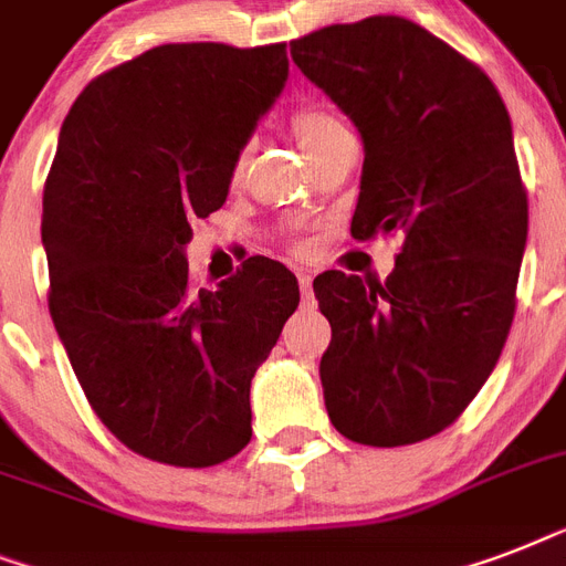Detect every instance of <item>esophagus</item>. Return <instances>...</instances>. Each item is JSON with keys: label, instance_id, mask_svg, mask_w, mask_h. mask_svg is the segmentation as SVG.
Returning a JSON list of instances; mask_svg holds the SVG:
<instances>
[{"label": "esophagus", "instance_id": "obj_1", "mask_svg": "<svg viewBox=\"0 0 566 566\" xmlns=\"http://www.w3.org/2000/svg\"><path fill=\"white\" fill-rule=\"evenodd\" d=\"M296 275H300L302 296H305V300H311V282H314V279H311V273H296Z\"/></svg>", "mask_w": 566, "mask_h": 566}]
</instances>
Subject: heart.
Returning a JSON list of instances; mask_svg holds the SVG:
<instances>
[{
	"label": "heart",
	"mask_w": 566,
	"mask_h": 566,
	"mask_svg": "<svg viewBox=\"0 0 566 566\" xmlns=\"http://www.w3.org/2000/svg\"><path fill=\"white\" fill-rule=\"evenodd\" d=\"M291 128H293V135H296V140H300L302 149H305V155H314L319 146H326L332 137L346 132L344 123H340L332 111L319 108V105H308V108L296 111V114L291 117ZM243 167H247V153H238L231 172L240 176Z\"/></svg>",
	"instance_id": "obj_1"
}]
</instances>
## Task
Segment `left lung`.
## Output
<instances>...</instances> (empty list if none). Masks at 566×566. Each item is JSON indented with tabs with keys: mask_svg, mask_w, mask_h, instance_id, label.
<instances>
[{
	"mask_svg": "<svg viewBox=\"0 0 566 566\" xmlns=\"http://www.w3.org/2000/svg\"><path fill=\"white\" fill-rule=\"evenodd\" d=\"M291 55L361 132L353 238L402 234L385 282L314 279L328 420L364 447L417 443L464 413L511 332L528 234L511 117L482 66L402 17L326 25Z\"/></svg>",
	"mask_w": 566,
	"mask_h": 566,
	"instance_id": "left-lung-1",
	"label": "left lung"
}]
</instances>
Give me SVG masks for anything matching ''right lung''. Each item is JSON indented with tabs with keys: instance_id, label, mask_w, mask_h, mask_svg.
Instances as JSON below:
<instances>
[{
	"instance_id": "obj_1",
	"label": "right lung",
	"mask_w": 566,
	"mask_h": 566,
	"mask_svg": "<svg viewBox=\"0 0 566 566\" xmlns=\"http://www.w3.org/2000/svg\"><path fill=\"white\" fill-rule=\"evenodd\" d=\"M284 82V43H164L96 75L61 126L49 314L96 417L149 461L213 467L247 447L249 385L300 305L279 261L193 291L185 258Z\"/></svg>"
}]
</instances>
